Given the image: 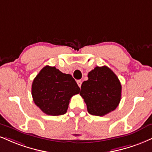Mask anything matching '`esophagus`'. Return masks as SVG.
Instances as JSON below:
<instances>
[{"mask_svg": "<svg viewBox=\"0 0 152 152\" xmlns=\"http://www.w3.org/2000/svg\"><path fill=\"white\" fill-rule=\"evenodd\" d=\"M77 84H78V86H79L80 88H81V84H82V81H81V80H78L77 81Z\"/></svg>", "mask_w": 152, "mask_h": 152, "instance_id": "esophagus-1", "label": "esophagus"}]
</instances>
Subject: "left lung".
Masks as SVG:
<instances>
[{"label":"left lung","instance_id":"8db88e82","mask_svg":"<svg viewBox=\"0 0 152 152\" xmlns=\"http://www.w3.org/2000/svg\"><path fill=\"white\" fill-rule=\"evenodd\" d=\"M80 92L91 115L103 116L115 110L121 99L122 86L118 76L106 66H96L88 74Z\"/></svg>","mask_w":152,"mask_h":152}]
</instances>
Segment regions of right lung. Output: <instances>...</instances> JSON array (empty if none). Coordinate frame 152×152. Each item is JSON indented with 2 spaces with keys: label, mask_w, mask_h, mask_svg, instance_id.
<instances>
[{
  "label": "right lung",
  "mask_w": 152,
  "mask_h": 152,
  "mask_svg": "<svg viewBox=\"0 0 152 152\" xmlns=\"http://www.w3.org/2000/svg\"><path fill=\"white\" fill-rule=\"evenodd\" d=\"M79 92L72 76L63 74L55 66L44 67L32 85L34 103L43 113L52 116L65 114L71 97Z\"/></svg>",
  "instance_id": "obj_1"
}]
</instances>
